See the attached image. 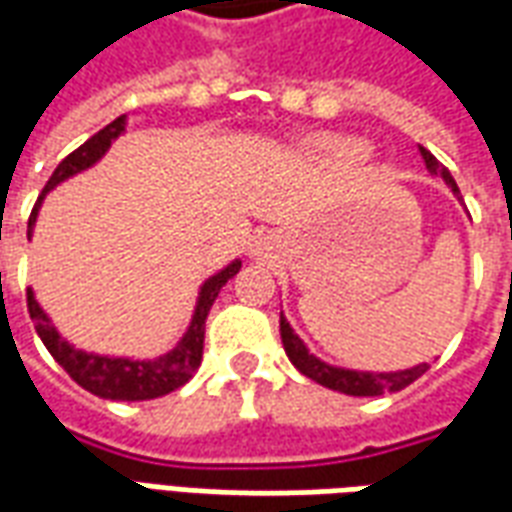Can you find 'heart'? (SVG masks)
Wrapping results in <instances>:
<instances>
[{"label": "heart", "instance_id": "b5f03b06", "mask_svg": "<svg viewBox=\"0 0 512 512\" xmlns=\"http://www.w3.org/2000/svg\"><path fill=\"white\" fill-rule=\"evenodd\" d=\"M312 147L326 158H334V161H356V158L365 156V145L359 139H351V136L340 134H326L318 136Z\"/></svg>", "mask_w": 512, "mask_h": 512}]
</instances>
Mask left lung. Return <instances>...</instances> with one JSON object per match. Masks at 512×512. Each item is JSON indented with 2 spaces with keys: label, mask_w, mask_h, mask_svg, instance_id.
Instances as JSON below:
<instances>
[{
  "label": "left lung",
  "mask_w": 512,
  "mask_h": 512,
  "mask_svg": "<svg viewBox=\"0 0 512 512\" xmlns=\"http://www.w3.org/2000/svg\"><path fill=\"white\" fill-rule=\"evenodd\" d=\"M419 156L425 161V167H428L430 175H441L444 183L450 186L455 194H461L458 191V183L452 180L450 169L441 164L439 158L433 156L430 150L419 145ZM279 334H282V345H285V354L288 359L296 365L299 373H304L307 378H312L315 384L329 386L334 392H343V395H354V397H376L384 395V392H400V389H406L408 384H414L430 365H417L411 367V370H397V373H359V370H343V367H332L321 362L318 356H312L307 351V345L301 343L299 337L293 334L290 329V323L285 318H279Z\"/></svg>",
  "instance_id": "left-lung-1"
}]
</instances>
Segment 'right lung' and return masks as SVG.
<instances>
[{
	"instance_id": "add662e5",
	"label": "right lung",
	"mask_w": 512,
	"mask_h": 512,
	"mask_svg": "<svg viewBox=\"0 0 512 512\" xmlns=\"http://www.w3.org/2000/svg\"><path fill=\"white\" fill-rule=\"evenodd\" d=\"M126 128V117H117L109 126L101 128L98 134H93L82 147H76L71 156H65L57 164V169L51 172L46 189L35 202V208L29 213L27 224V238H32V224L38 219V208L46 191H51L57 183H62L65 178H71L82 169L93 167L98 158L104 156L109 145L115 142L117 136L123 134ZM241 268V260H233L230 266L219 271L216 277H211L200 290V299H197V310H194V318H191L189 332L183 334L180 340L169 354L158 356L153 362H134V359H112V356H95L84 354V351H76L71 345L62 340L57 329L51 326L49 315L40 310V304L35 301V293L27 290V307L29 318L35 323V332L40 334L43 345L49 348V354L60 362V367L68 373V376L76 381L79 386H84L87 392H93L98 397H106V400H153V397L169 395L175 392L178 386H183L189 381L197 367L202 362V340H205V318L211 312L213 301L219 296V290L227 285V279H233Z\"/></svg>"
}]
</instances>
